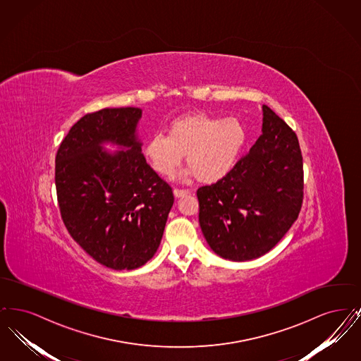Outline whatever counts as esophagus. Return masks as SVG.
<instances>
[{
	"mask_svg": "<svg viewBox=\"0 0 361 361\" xmlns=\"http://www.w3.org/2000/svg\"><path fill=\"white\" fill-rule=\"evenodd\" d=\"M173 193H174V196L176 197H183V196H185V195H188L189 192L187 189H173Z\"/></svg>",
	"mask_w": 361,
	"mask_h": 361,
	"instance_id": "esophagus-1",
	"label": "esophagus"
}]
</instances>
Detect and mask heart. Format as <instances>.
Instances as JSON below:
<instances>
[{"label":"heart","mask_w":361,"mask_h":361,"mask_svg":"<svg viewBox=\"0 0 361 361\" xmlns=\"http://www.w3.org/2000/svg\"><path fill=\"white\" fill-rule=\"evenodd\" d=\"M245 140V127L235 118L188 114L171 121L168 135L150 137L145 145V155L155 172L169 177L185 154L189 166L184 174L214 183L233 169Z\"/></svg>","instance_id":"obj_1"}]
</instances>
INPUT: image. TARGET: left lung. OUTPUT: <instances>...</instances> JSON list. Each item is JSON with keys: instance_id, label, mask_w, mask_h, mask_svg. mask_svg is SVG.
I'll return each mask as SVG.
<instances>
[{"instance_id": "obj_1", "label": "left lung", "mask_w": 361, "mask_h": 361, "mask_svg": "<svg viewBox=\"0 0 361 361\" xmlns=\"http://www.w3.org/2000/svg\"><path fill=\"white\" fill-rule=\"evenodd\" d=\"M199 224L219 257L249 261L268 253L298 219L303 161L287 123L262 105L261 135L235 166L197 189Z\"/></svg>"}]
</instances>
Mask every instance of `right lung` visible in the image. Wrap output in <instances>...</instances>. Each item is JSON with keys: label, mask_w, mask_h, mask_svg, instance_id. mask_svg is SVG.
Wrapping results in <instances>:
<instances>
[{"label": "right lung", "mask_w": 361, "mask_h": 361, "mask_svg": "<svg viewBox=\"0 0 361 361\" xmlns=\"http://www.w3.org/2000/svg\"><path fill=\"white\" fill-rule=\"evenodd\" d=\"M142 109L104 108L77 121L55 158L63 224L104 267L131 271L152 259L174 202L142 153ZM106 144L121 151H106Z\"/></svg>", "instance_id": "obj_1"}]
</instances>
